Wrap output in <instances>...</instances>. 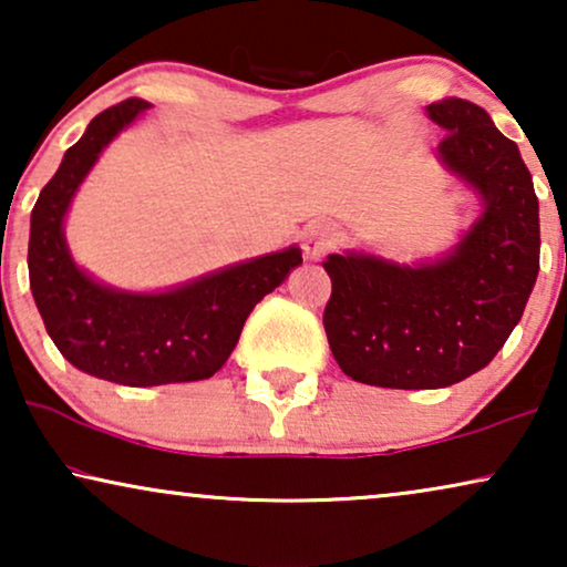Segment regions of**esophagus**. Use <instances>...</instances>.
Instances as JSON below:
<instances>
[{
    "mask_svg": "<svg viewBox=\"0 0 567 567\" xmlns=\"http://www.w3.org/2000/svg\"><path fill=\"white\" fill-rule=\"evenodd\" d=\"M338 243H340V235L336 224L324 219L309 221L305 227V235H301V247H305V255L309 260H320L324 252L336 250Z\"/></svg>",
    "mask_w": 567,
    "mask_h": 567,
    "instance_id": "1",
    "label": "esophagus"
}]
</instances>
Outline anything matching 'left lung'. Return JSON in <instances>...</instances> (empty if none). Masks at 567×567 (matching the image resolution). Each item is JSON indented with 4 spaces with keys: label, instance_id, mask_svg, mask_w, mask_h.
<instances>
[{
    "label": "left lung",
    "instance_id": "left-lung-1",
    "mask_svg": "<svg viewBox=\"0 0 567 567\" xmlns=\"http://www.w3.org/2000/svg\"><path fill=\"white\" fill-rule=\"evenodd\" d=\"M446 128L439 152L475 185L485 212L454 252L429 266L330 255L322 324L338 367L355 382L439 390L495 359L522 320L539 274V204L518 146L462 97L429 105Z\"/></svg>",
    "mask_w": 567,
    "mask_h": 567
}]
</instances>
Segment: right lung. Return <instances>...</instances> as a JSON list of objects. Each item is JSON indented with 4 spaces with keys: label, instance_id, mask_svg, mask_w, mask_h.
Returning <instances> with one entry per match:
<instances>
[{
    "label": "right lung",
    "instance_id": "right-lung-1",
    "mask_svg": "<svg viewBox=\"0 0 567 567\" xmlns=\"http://www.w3.org/2000/svg\"><path fill=\"white\" fill-rule=\"evenodd\" d=\"M150 103L128 97L90 121L30 216V289L45 330L76 369L126 386L198 382L235 351L255 305L301 262L299 247L219 270L165 293L105 289L69 258L64 214L105 144Z\"/></svg>",
    "mask_w": 567,
    "mask_h": 567
}]
</instances>
